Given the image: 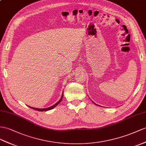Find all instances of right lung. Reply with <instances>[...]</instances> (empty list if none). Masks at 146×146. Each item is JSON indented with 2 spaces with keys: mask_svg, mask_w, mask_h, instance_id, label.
Masks as SVG:
<instances>
[{
  "mask_svg": "<svg viewBox=\"0 0 146 146\" xmlns=\"http://www.w3.org/2000/svg\"><path fill=\"white\" fill-rule=\"evenodd\" d=\"M63 97V93L62 94V98H61V99L59 100V101H58V102H57V103H56L55 104H54V106H51V107H50L46 108V109H37V108H33V107H29H29L31 108V109H35V110H36L40 111H47V110H51V109H54V107H55L56 106H57L58 104L60 103V102H61L62 100Z\"/></svg>",
  "mask_w": 146,
  "mask_h": 146,
  "instance_id": "add662e5",
  "label": "right lung"
}]
</instances>
